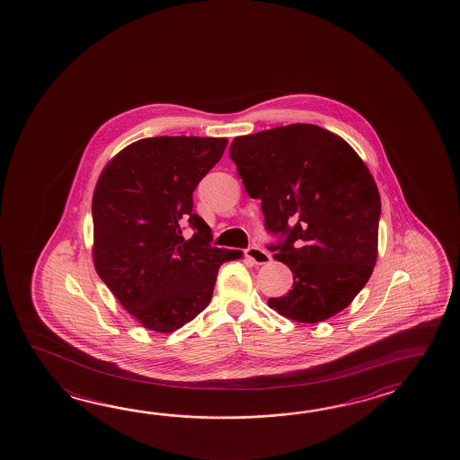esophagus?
<instances>
[{
	"instance_id": "obj_1",
	"label": "esophagus",
	"mask_w": 460,
	"mask_h": 460,
	"mask_svg": "<svg viewBox=\"0 0 460 460\" xmlns=\"http://www.w3.org/2000/svg\"><path fill=\"white\" fill-rule=\"evenodd\" d=\"M244 256H246L248 260H252L254 264H268V262H270V260H272L270 252H264L260 246H250V248L244 252Z\"/></svg>"
}]
</instances>
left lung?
Wrapping results in <instances>:
<instances>
[{
    "instance_id": "left-lung-1",
    "label": "left lung",
    "mask_w": 460,
    "mask_h": 460,
    "mask_svg": "<svg viewBox=\"0 0 460 460\" xmlns=\"http://www.w3.org/2000/svg\"><path fill=\"white\" fill-rule=\"evenodd\" d=\"M230 158L280 236L274 260L294 274L292 290L268 305L300 323L344 310L377 261L380 196L359 155L322 127L290 124L234 137Z\"/></svg>"
}]
</instances>
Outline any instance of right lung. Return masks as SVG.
I'll return each mask as SVG.
<instances>
[{
  "label": "right lung",
  "mask_w": 460,
  "mask_h": 460,
  "mask_svg": "<svg viewBox=\"0 0 460 460\" xmlns=\"http://www.w3.org/2000/svg\"><path fill=\"white\" fill-rule=\"evenodd\" d=\"M226 142L142 138L119 152L96 184L94 268L127 312L156 333L194 320L212 298L218 268L243 254L212 246L210 226L192 212V192ZM188 225L195 234L186 241Z\"/></svg>",
  "instance_id": "obj_1"
}]
</instances>
